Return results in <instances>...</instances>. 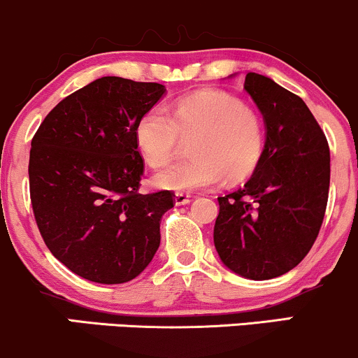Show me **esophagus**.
Returning <instances> with one entry per match:
<instances>
[{
	"label": "esophagus",
	"mask_w": 358,
	"mask_h": 358,
	"mask_svg": "<svg viewBox=\"0 0 358 358\" xmlns=\"http://www.w3.org/2000/svg\"><path fill=\"white\" fill-rule=\"evenodd\" d=\"M174 201L178 206H184V204L191 203V194H187V192H176Z\"/></svg>",
	"instance_id": "obj_1"
}]
</instances>
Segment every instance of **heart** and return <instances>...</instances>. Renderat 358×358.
Segmentation results:
<instances>
[{"instance_id":"1","label":"heart","mask_w":358,"mask_h":358,"mask_svg":"<svg viewBox=\"0 0 358 358\" xmlns=\"http://www.w3.org/2000/svg\"><path fill=\"white\" fill-rule=\"evenodd\" d=\"M189 161L174 164L154 178L171 191H194L229 180L245 179L263 154L262 115L251 105L222 90H201L182 96L169 113L161 105L142 113L136 141L142 157L161 169L178 154L182 138H192Z\"/></svg>"}]
</instances>
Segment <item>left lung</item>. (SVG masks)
Segmentation results:
<instances>
[{
	"mask_svg": "<svg viewBox=\"0 0 358 358\" xmlns=\"http://www.w3.org/2000/svg\"><path fill=\"white\" fill-rule=\"evenodd\" d=\"M245 90L263 113L266 142L250 180L217 197L214 246L231 271L270 280L296 266L320 233L330 189V149L300 96L248 73Z\"/></svg>",
	"mask_w": 358,
	"mask_h": 358,
	"instance_id": "left-lung-1",
	"label": "left lung"
}]
</instances>
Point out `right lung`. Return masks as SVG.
<instances>
[{
  "instance_id": "add662e5",
  "label": "right lung",
  "mask_w": 358,
  "mask_h": 358,
  "mask_svg": "<svg viewBox=\"0 0 358 358\" xmlns=\"http://www.w3.org/2000/svg\"><path fill=\"white\" fill-rule=\"evenodd\" d=\"M166 88L102 77L65 96L31 138L29 197L45 245L82 278L127 283L152 262L174 192L141 194L136 125Z\"/></svg>"
}]
</instances>
